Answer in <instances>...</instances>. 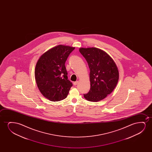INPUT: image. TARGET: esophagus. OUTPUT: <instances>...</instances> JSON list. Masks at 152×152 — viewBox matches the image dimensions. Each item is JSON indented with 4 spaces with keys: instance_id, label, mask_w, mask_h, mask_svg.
Listing matches in <instances>:
<instances>
[{
    "instance_id": "1",
    "label": "esophagus",
    "mask_w": 152,
    "mask_h": 152,
    "mask_svg": "<svg viewBox=\"0 0 152 152\" xmlns=\"http://www.w3.org/2000/svg\"><path fill=\"white\" fill-rule=\"evenodd\" d=\"M78 81H75V82H74V86H76L77 85V84H78Z\"/></svg>"
}]
</instances>
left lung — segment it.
I'll use <instances>...</instances> for the list:
<instances>
[{"mask_svg":"<svg viewBox=\"0 0 152 152\" xmlns=\"http://www.w3.org/2000/svg\"><path fill=\"white\" fill-rule=\"evenodd\" d=\"M79 52L89 67L90 89L83 94L86 100L98 102L106 98L116 87L118 70L112 58L102 50L96 48H81Z\"/></svg>","mask_w":152,"mask_h":152,"instance_id":"obj_1","label":"left lung"}]
</instances>
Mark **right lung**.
<instances>
[{"mask_svg":"<svg viewBox=\"0 0 152 152\" xmlns=\"http://www.w3.org/2000/svg\"><path fill=\"white\" fill-rule=\"evenodd\" d=\"M75 48L58 45L40 57L35 67V79L42 94L56 102L66 98L73 83L67 77L65 66L69 55Z\"/></svg>","mask_w":152,"mask_h":152,"instance_id":"add662e5","label":"right lung"}]
</instances>
